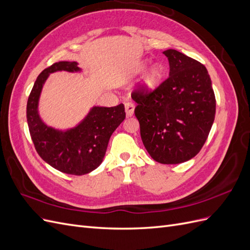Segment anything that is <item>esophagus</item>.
<instances>
[{
	"label": "esophagus",
	"instance_id": "esophagus-1",
	"mask_svg": "<svg viewBox=\"0 0 250 250\" xmlns=\"http://www.w3.org/2000/svg\"><path fill=\"white\" fill-rule=\"evenodd\" d=\"M125 111H126V116L129 118L133 116L134 112V104L131 102H127L125 103Z\"/></svg>",
	"mask_w": 250,
	"mask_h": 250
}]
</instances>
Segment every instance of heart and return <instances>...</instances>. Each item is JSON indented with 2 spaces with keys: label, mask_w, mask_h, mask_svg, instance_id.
Masks as SVG:
<instances>
[{
  "label": "heart",
  "mask_w": 250,
  "mask_h": 250,
  "mask_svg": "<svg viewBox=\"0 0 250 250\" xmlns=\"http://www.w3.org/2000/svg\"><path fill=\"white\" fill-rule=\"evenodd\" d=\"M147 66H148V62L147 60H144V62H141L138 64L137 71L142 72L145 70ZM164 75H165V70L163 65L160 63H154L148 70L145 77H144V80H143L144 90L147 93L153 92L154 89H156L158 86H160V84L164 79Z\"/></svg>",
  "instance_id": "obj_1"
}]
</instances>
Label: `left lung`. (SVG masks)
I'll list each match as a JSON object with an SVG mask.
<instances>
[{
	"label": "left lung",
	"instance_id": "1",
	"mask_svg": "<svg viewBox=\"0 0 250 250\" xmlns=\"http://www.w3.org/2000/svg\"><path fill=\"white\" fill-rule=\"evenodd\" d=\"M163 54L169 78L150 94L133 92L132 99L148 153L157 163L175 165L201 150L214 123L216 99L206 66L173 49Z\"/></svg>",
	"mask_w": 250,
	"mask_h": 250
}]
</instances>
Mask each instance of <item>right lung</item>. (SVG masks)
Instances as JSON below:
<instances>
[{
	"instance_id": "1",
	"label": "right lung",
	"mask_w": 250,
	"mask_h": 250,
	"mask_svg": "<svg viewBox=\"0 0 250 250\" xmlns=\"http://www.w3.org/2000/svg\"><path fill=\"white\" fill-rule=\"evenodd\" d=\"M62 71L82 72L76 62H59L40 74L27 103L29 131L37 153L51 167L72 175H84L103 162L111 134L125 119V108L123 104L93 106L77 125L67 129L44 123L39 110L42 90L50 74Z\"/></svg>"
}]
</instances>
